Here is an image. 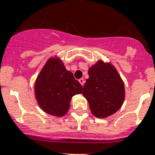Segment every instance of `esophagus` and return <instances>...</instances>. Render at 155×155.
<instances>
[{
	"mask_svg": "<svg viewBox=\"0 0 155 155\" xmlns=\"http://www.w3.org/2000/svg\"><path fill=\"white\" fill-rule=\"evenodd\" d=\"M79 82L80 83V84H81L82 86L84 85V83H85V80L83 79V78H81V79H79Z\"/></svg>",
	"mask_w": 155,
	"mask_h": 155,
	"instance_id": "obj_1",
	"label": "esophagus"
}]
</instances>
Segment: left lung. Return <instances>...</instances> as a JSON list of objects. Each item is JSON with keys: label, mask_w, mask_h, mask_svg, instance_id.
Returning a JSON list of instances; mask_svg holds the SVG:
<instances>
[{"label": "left lung", "mask_w": 155, "mask_h": 155, "mask_svg": "<svg viewBox=\"0 0 155 155\" xmlns=\"http://www.w3.org/2000/svg\"><path fill=\"white\" fill-rule=\"evenodd\" d=\"M89 78L83 86V95L97 118H106L116 112L125 98L124 83L110 63L99 61L88 70Z\"/></svg>", "instance_id": "left-lung-1"}]
</instances>
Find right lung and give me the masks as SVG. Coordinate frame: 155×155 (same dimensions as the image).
<instances>
[{"label": "right lung", "mask_w": 155, "mask_h": 155, "mask_svg": "<svg viewBox=\"0 0 155 155\" xmlns=\"http://www.w3.org/2000/svg\"><path fill=\"white\" fill-rule=\"evenodd\" d=\"M82 92L81 84L58 58H50L47 61L35 83L36 98L40 107L55 116L65 115L72 97Z\"/></svg>", "instance_id": "obj_1"}]
</instances>
